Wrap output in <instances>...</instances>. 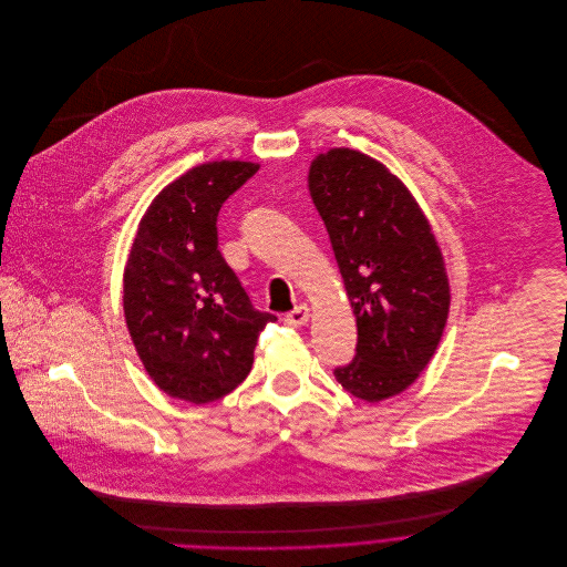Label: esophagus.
I'll return each mask as SVG.
<instances>
[{
    "instance_id": "1",
    "label": "esophagus",
    "mask_w": 567,
    "mask_h": 567,
    "mask_svg": "<svg viewBox=\"0 0 567 567\" xmlns=\"http://www.w3.org/2000/svg\"><path fill=\"white\" fill-rule=\"evenodd\" d=\"M310 321V308L306 303L297 306L292 312L286 315V323L292 324V327H301Z\"/></svg>"
}]
</instances>
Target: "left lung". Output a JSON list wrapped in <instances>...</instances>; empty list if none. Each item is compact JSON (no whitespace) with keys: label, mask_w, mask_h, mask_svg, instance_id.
Here are the masks:
<instances>
[{"label":"left lung","mask_w":567,"mask_h":567,"mask_svg":"<svg viewBox=\"0 0 567 567\" xmlns=\"http://www.w3.org/2000/svg\"><path fill=\"white\" fill-rule=\"evenodd\" d=\"M308 187L358 324L355 358L333 375L378 404L404 393L441 342L452 299L443 252L410 189L364 153L317 155Z\"/></svg>","instance_id":"left-lung-1"}]
</instances>
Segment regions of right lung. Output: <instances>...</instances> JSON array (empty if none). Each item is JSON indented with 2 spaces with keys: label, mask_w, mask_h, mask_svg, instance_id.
I'll use <instances>...</instances> for the list:
<instances>
[{
  "label": "right lung",
  "mask_w": 567,
  "mask_h": 567,
  "mask_svg": "<svg viewBox=\"0 0 567 567\" xmlns=\"http://www.w3.org/2000/svg\"><path fill=\"white\" fill-rule=\"evenodd\" d=\"M259 163L209 162L165 185L140 220L124 266V319L165 395L209 404L243 384L259 331L277 317L250 306L218 250L223 203Z\"/></svg>",
  "instance_id": "right-lung-1"
}]
</instances>
